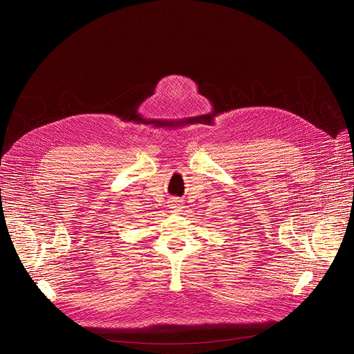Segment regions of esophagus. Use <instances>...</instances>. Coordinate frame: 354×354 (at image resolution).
<instances>
[{"mask_svg": "<svg viewBox=\"0 0 354 354\" xmlns=\"http://www.w3.org/2000/svg\"><path fill=\"white\" fill-rule=\"evenodd\" d=\"M169 208L171 209V212L177 214V212H180V211H181L183 205H181V203H180L178 199H171V201L169 202Z\"/></svg>", "mask_w": 354, "mask_h": 354, "instance_id": "34e87169", "label": "esophagus"}]
</instances>
